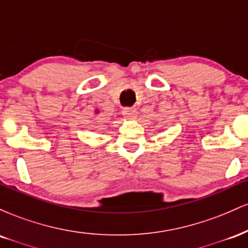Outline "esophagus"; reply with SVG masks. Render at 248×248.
Instances as JSON below:
<instances>
[{"label": "esophagus", "instance_id": "1", "mask_svg": "<svg viewBox=\"0 0 248 248\" xmlns=\"http://www.w3.org/2000/svg\"><path fill=\"white\" fill-rule=\"evenodd\" d=\"M122 114H124V118L127 119H134L138 114V110H136V108H133V107H126L124 108V110H122Z\"/></svg>", "mask_w": 248, "mask_h": 248}]
</instances>
